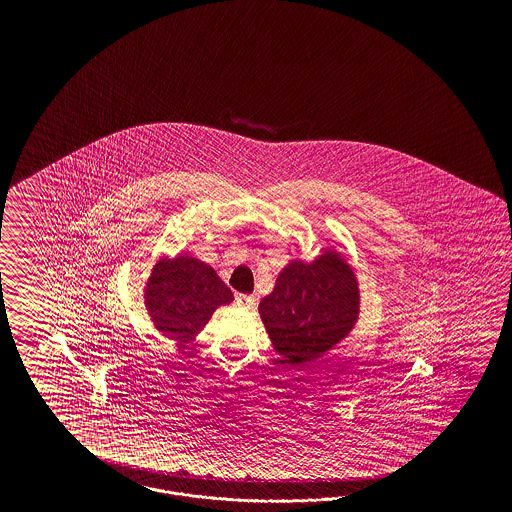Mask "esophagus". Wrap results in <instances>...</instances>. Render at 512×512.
<instances>
[{
	"label": "esophagus",
	"mask_w": 512,
	"mask_h": 512,
	"mask_svg": "<svg viewBox=\"0 0 512 512\" xmlns=\"http://www.w3.org/2000/svg\"><path fill=\"white\" fill-rule=\"evenodd\" d=\"M255 302V298L249 295H236V306L240 308H251Z\"/></svg>",
	"instance_id": "1"
}]
</instances>
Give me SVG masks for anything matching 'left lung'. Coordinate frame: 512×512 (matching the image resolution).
I'll return each instance as SVG.
<instances>
[{"mask_svg":"<svg viewBox=\"0 0 512 512\" xmlns=\"http://www.w3.org/2000/svg\"><path fill=\"white\" fill-rule=\"evenodd\" d=\"M259 313L287 362L321 357L357 321V279L338 253H325L311 264L296 261L279 274Z\"/></svg>","mask_w":512,"mask_h":512,"instance_id":"1","label":"left lung"}]
</instances>
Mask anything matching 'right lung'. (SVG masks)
<instances>
[{
    "label": "right lung",
    "mask_w": 512,
    "mask_h": 512,
    "mask_svg": "<svg viewBox=\"0 0 512 512\" xmlns=\"http://www.w3.org/2000/svg\"><path fill=\"white\" fill-rule=\"evenodd\" d=\"M231 289L199 259L178 255L155 264L146 287L150 317L167 338L191 340L217 306L231 304Z\"/></svg>",
    "instance_id": "obj_1"
}]
</instances>
